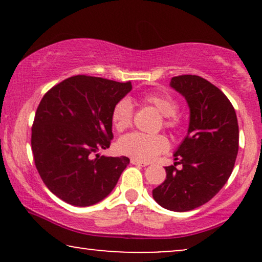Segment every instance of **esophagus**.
Here are the masks:
<instances>
[{
	"instance_id": "obj_1",
	"label": "esophagus",
	"mask_w": 262,
	"mask_h": 262,
	"mask_svg": "<svg viewBox=\"0 0 262 262\" xmlns=\"http://www.w3.org/2000/svg\"><path fill=\"white\" fill-rule=\"evenodd\" d=\"M131 163L135 164V166H142V167H146L149 164V163L142 162V161H138V160H136V159H131Z\"/></svg>"
}]
</instances>
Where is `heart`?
Here are the masks:
<instances>
[{"label":"heart","mask_w":262,"mask_h":262,"mask_svg":"<svg viewBox=\"0 0 262 262\" xmlns=\"http://www.w3.org/2000/svg\"><path fill=\"white\" fill-rule=\"evenodd\" d=\"M143 101L151 105L164 117V126L175 128L179 125L177 117L178 102L167 93H148L143 96ZM134 106L128 98H123L112 108L111 120L117 131H124L132 123ZM118 150L123 155L130 156L142 162H149L161 152L168 149V141L162 135H145L132 132L118 141Z\"/></svg>","instance_id":"1"}]
</instances>
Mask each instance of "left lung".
I'll return each mask as SVG.
<instances>
[{
	"mask_svg": "<svg viewBox=\"0 0 262 262\" xmlns=\"http://www.w3.org/2000/svg\"><path fill=\"white\" fill-rule=\"evenodd\" d=\"M170 87L188 103L189 126L174 154L178 162L166 167V180L152 196L164 209L185 212L212 199L228 181L238 151V124L229 99L205 78L175 76ZM177 164H183L180 171Z\"/></svg>",
	"mask_w": 262,
	"mask_h": 262,
	"instance_id": "1",
	"label": "left lung"
}]
</instances>
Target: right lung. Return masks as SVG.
Segmentation results:
<instances>
[{"label": "right lung", "instance_id": "add662e5", "mask_svg": "<svg viewBox=\"0 0 262 262\" xmlns=\"http://www.w3.org/2000/svg\"><path fill=\"white\" fill-rule=\"evenodd\" d=\"M131 89V82L76 75L42 96L32 126V151L41 180L63 202H101L130 163L126 156L96 152L110 148L112 108Z\"/></svg>", "mask_w": 262, "mask_h": 262}]
</instances>
